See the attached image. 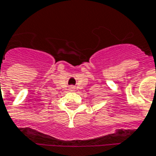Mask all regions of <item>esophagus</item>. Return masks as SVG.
I'll return each mask as SVG.
<instances>
[{
    "mask_svg": "<svg viewBox=\"0 0 156 156\" xmlns=\"http://www.w3.org/2000/svg\"><path fill=\"white\" fill-rule=\"evenodd\" d=\"M72 89H73V88H72Z\"/></svg>",
    "mask_w": 156,
    "mask_h": 156,
    "instance_id": "34e87169",
    "label": "esophagus"
}]
</instances>
